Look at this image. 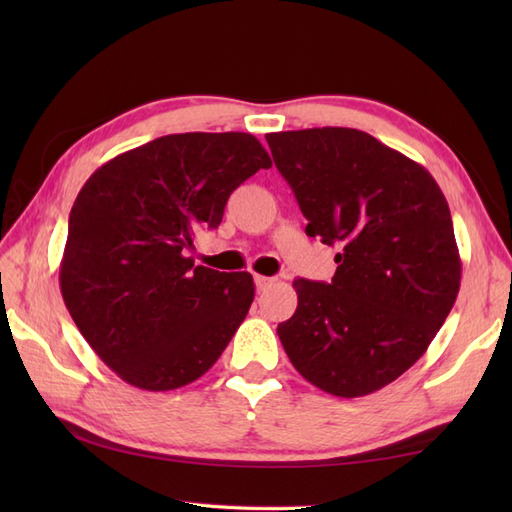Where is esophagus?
<instances>
[{
  "label": "esophagus",
  "mask_w": 512,
  "mask_h": 512,
  "mask_svg": "<svg viewBox=\"0 0 512 512\" xmlns=\"http://www.w3.org/2000/svg\"><path fill=\"white\" fill-rule=\"evenodd\" d=\"M275 284L273 277H264V275H255V286L257 290H266Z\"/></svg>",
  "instance_id": "obj_1"
}]
</instances>
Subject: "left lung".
Instances as JSON below:
<instances>
[{
	"label": "left lung",
	"mask_w": 512,
	"mask_h": 512,
	"mask_svg": "<svg viewBox=\"0 0 512 512\" xmlns=\"http://www.w3.org/2000/svg\"><path fill=\"white\" fill-rule=\"evenodd\" d=\"M306 233L339 246L336 273L295 279L277 334L297 372L332 396L389 385L427 352L458 297L447 198L418 162L350 127L266 134Z\"/></svg>",
	"instance_id": "obj_1"
}]
</instances>
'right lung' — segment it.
<instances>
[{
  "label": "right lung",
  "instance_id": "obj_1",
  "mask_svg": "<svg viewBox=\"0 0 512 512\" xmlns=\"http://www.w3.org/2000/svg\"><path fill=\"white\" fill-rule=\"evenodd\" d=\"M273 160L255 136L171 134L112 158L74 200L59 284L65 308L125 383L169 391L220 358L255 297L250 273L193 266L239 184Z\"/></svg>",
  "mask_w": 512,
  "mask_h": 512
}]
</instances>
